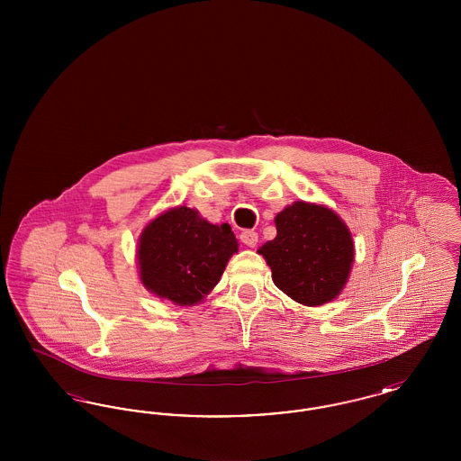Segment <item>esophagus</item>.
I'll return each mask as SVG.
<instances>
[{"label":"esophagus","mask_w":461,"mask_h":461,"mask_svg":"<svg viewBox=\"0 0 461 461\" xmlns=\"http://www.w3.org/2000/svg\"><path fill=\"white\" fill-rule=\"evenodd\" d=\"M258 240H259V237L252 230H247V231H241L240 233V241L243 245H247V247H256Z\"/></svg>","instance_id":"esophagus-1"}]
</instances>
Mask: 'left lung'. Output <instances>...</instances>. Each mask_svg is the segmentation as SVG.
I'll return each mask as SVG.
<instances>
[{
	"mask_svg": "<svg viewBox=\"0 0 461 461\" xmlns=\"http://www.w3.org/2000/svg\"><path fill=\"white\" fill-rule=\"evenodd\" d=\"M275 224L276 237L258 250L271 267L275 285L304 306L333 301L354 263L346 222L325 205L299 200L276 214Z\"/></svg>",
	"mask_w": 461,
	"mask_h": 461,
	"instance_id": "left-lung-1",
	"label": "left lung"
}]
</instances>
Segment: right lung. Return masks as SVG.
Masks as SVG:
<instances>
[{
	"label": "right lung",
	"mask_w": 461,
	"mask_h": 461,
	"mask_svg": "<svg viewBox=\"0 0 461 461\" xmlns=\"http://www.w3.org/2000/svg\"><path fill=\"white\" fill-rule=\"evenodd\" d=\"M239 241L230 224H211L179 205L150 221L140 235V280L149 292L177 306H194L218 285Z\"/></svg>",
	"instance_id": "1"
}]
</instances>
